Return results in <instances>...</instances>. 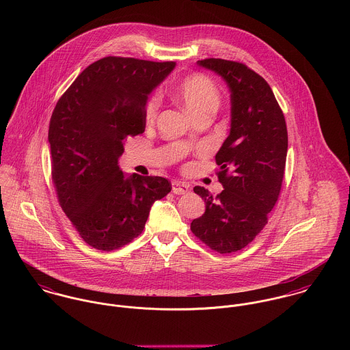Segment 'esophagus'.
Listing matches in <instances>:
<instances>
[{
    "instance_id": "34e87169",
    "label": "esophagus",
    "mask_w": 350,
    "mask_h": 350,
    "mask_svg": "<svg viewBox=\"0 0 350 350\" xmlns=\"http://www.w3.org/2000/svg\"><path fill=\"white\" fill-rule=\"evenodd\" d=\"M190 189L187 185L185 183H180V182H172V193L174 194H178V196H182V194H186L189 193Z\"/></svg>"
}]
</instances>
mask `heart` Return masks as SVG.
Segmentation results:
<instances>
[{
	"label": "heart",
	"instance_id": "1",
	"mask_svg": "<svg viewBox=\"0 0 350 350\" xmlns=\"http://www.w3.org/2000/svg\"><path fill=\"white\" fill-rule=\"evenodd\" d=\"M178 98L186 110L197 117L208 110H217L219 106V92L215 83L206 75L196 74L187 77L178 88ZM157 98L152 97L146 106V118L152 120L157 110Z\"/></svg>",
	"mask_w": 350,
	"mask_h": 350
}]
</instances>
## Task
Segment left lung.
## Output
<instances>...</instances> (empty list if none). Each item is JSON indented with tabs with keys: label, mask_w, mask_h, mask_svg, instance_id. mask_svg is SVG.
<instances>
[{
	"label": "left lung",
	"mask_w": 350,
	"mask_h": 350,
	"mask_svg": "<svg viewBox=\"0 0 350 350\" xmlns=\"http://www.w3.org/2000/svg\"><path fill=\"white\" fill-rule=\"evenodd\" d=\"M197 64L214 71L230 92V132L215 154L222 193L204 187L194 193L206 204L191 232L211 250H243L262 230L284 176L288 136L283 111L269 85L243 63L204 59Z\"/></svg>",
	"instance_id": "left-lung-1"
}]
</instances>
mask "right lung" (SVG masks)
Listing matches in <instances>:
<instances>
[{"label": "right lung", "mask_w": 350, "mask_h": 350, "mask_svg": "<svg viewBox=\"0 0 350 350\" xmlns=\"http://www.w3.org/2000/svg\"><path fill=\"white\" fill-rule=\"evenodd\" d=\"M174 68V62L102 57L53 109L49 143L57 200L96 250L131 243L143 232L153 202L171 191L165 178L125 175L118 159L125 140L144 132L148 96Z\"/></svg>", "instance_id": "obj_1"}]
</instances>
